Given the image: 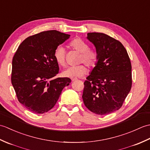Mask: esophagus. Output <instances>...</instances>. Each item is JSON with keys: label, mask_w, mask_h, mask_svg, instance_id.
I'll return each instance as SVG.
<instances>
[{"label": "esophagus", "mask_w": 150, "mask_h": 150, "mask_svg": "<svg viewBox=\"0 0 150 150\" xmlns=\"http://www.w3.org/2000/svg\"><path fill=\"white\" fill-rule=\"evenodd\" d=\"M76 80H77V79H76V78H72V79H71V81H76Z\"/></svg>", "instance_id": "esophagus-1"}]
</instances>
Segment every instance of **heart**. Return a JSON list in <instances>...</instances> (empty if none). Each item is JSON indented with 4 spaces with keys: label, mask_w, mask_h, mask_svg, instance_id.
<instances>
[{
    "label": "heart",
    "mask_w": 150,
    "mask_h": 150,
    "mask_svg": "<svg viewBox=\"0 0 150 150\" xmlns=\"http://www.w3.org/2000/svg\"><path fill=\"white\" fill-rule=\"evenodd\" d=\"M70 47L81 53L79 57V63L84 62L86 65L90 68L96 66L98 61L97 53L90 50L88 44L84 40L76 38L69 43ZM53 57L56 62L59 65L64 66L66 65V52L64 47L58 46L54 50ZM88 72V69L84 65H78L75 66H69L62 71V75L65 77L77 78L83 77Z\"/></svg>",
    "instance_id": "b5f03b06"
}]
</instances>
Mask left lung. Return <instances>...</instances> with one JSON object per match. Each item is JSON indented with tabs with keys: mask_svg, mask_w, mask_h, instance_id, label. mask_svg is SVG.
<instances>
[{
	"mask_svg": "<svg viewBox=\"0 0 150 150\" xmlns=\"http://www.w3.org/2000/svg\"><path fill=\"white\" fill-rule=\"evenodd\" d=\"M87 39L96 49L98 61L84 82V105L98 115L120 109L132 88V65L125 47L103 33H88Z\"/></svg>",
	"mask_w": 150,
	"mask_h": 150,
	"instance_id": "1",
	"label": "left lung"
}]
</instances>
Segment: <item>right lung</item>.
Returning <instances> with one entry per match:
<instances>
[{
    "mask_svg": "<svg viewBox=\"0 0 150 150\" xmlns=\"http://www.w3.org/2000/svg\"><path fill=\"white\" fill-rule=\"evenodd\" d=\"M69 37L49 30L26 38L18 46L12 60L11 83L19 103L29 111L47 112L71 82L68 77L55 79L59 68L53 57L56 47Z\"/></svg>",
    "mask_w": 150,
    "mask_h": 150,
    "instance_id": "add662e5",
    "label": "right lung"
}]
</instances>
